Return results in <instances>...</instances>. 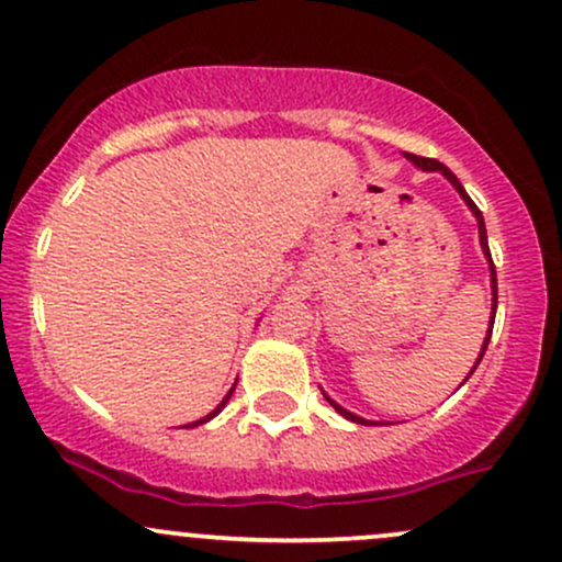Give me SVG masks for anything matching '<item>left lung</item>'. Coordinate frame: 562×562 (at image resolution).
<instances>
[{
  "label": "left lung",
  "mask_w": 562,
  "mask_h": 562,
  "mask_svg": "<svg viewBox=\"0 0 562 562\" xmlns=\"http://www.w3.org/2000/svg\"><path fill=\"white\" fill-rule=\"evenodd\" d=\"M405 159H408V162H413L416 165L418 170H427V172H442V176L448 178V181H451V187L459 191V196L461 200L467 202V207H470L472 211V215H474V221H477V234H480V248H483V252H485V261H488V269H491V295H493V306H491V325H488V330H485V341H483V349H480V355H477V362H474L472 366V371L467 373V379H470V375L474 373V368L480 366V360H483V355H485V349H488V341H491V333H493V317H496V267H493V258H491V250H488V234H485V221H483V213H480V207L474 205V202L470 200V194H467L464 191V187H461V181L459 178L453 176L451 170L446 168V165L442 162H437V159H429V157H416V154H408L405 151ZM464 379V381H467ZM464 381H461V384H464ZM459 384V386H461ZM325 394V392H323ZM325 400H328V403L333 405V408H336L338 413H341L344 418H349V422H355V424H362V427H373V422H368V418H362V416H357V413H351V411H347V408H341V405L336 403V400H330L328 394H325Z\"/></svg>",
  "instance_id": "1"
}]
</instances>
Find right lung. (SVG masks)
Masks as SVG:
<instances>
[{
	"label": "right lung",
	"instance_id": "obj_1",
	"mask_svg": "<svg viewBox=\"0 0 562 562\" xmlns=\"http://www.w3.org/2000/svg\"><path fill=\"white\" fill-rule=\"evenodd\" d=\"M234 386H237V384H234ZM234 386H232V390L229 392H226V397L224 400H221V403L218 405H215V408L211 411V413H207V416H202V418H196V422H191V424H187V427H200V424H205V422H211V418H215V416H218V413L221 411H224L226 408V403H229V397H232V392H234Z\"/></svg>",
	"mask_w": 562,
	"mask_h": 562
}]
</instances>
